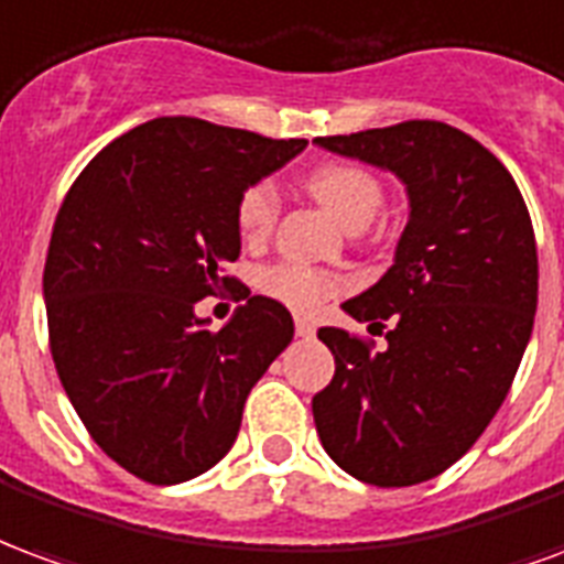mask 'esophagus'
<instances>
[{
	"label": "esophagus",
	"instance_id": "1",
	"mask_svg": "<svg viewBox=\"0 0 564 564\" xmlns=\"http://www.w3.org/2000/svg\"><path fill=\"white\" fill-rule=\"evenodd\" d=\"M294 327H297V336H303V339H312V336H315V330H318V327H315V322L303 318V315H297V318H294Z\"/></svg>",
	"mask_w": 564,
	"mask_h": 564
}]
</instances>
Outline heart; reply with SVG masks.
Listing matches in <instances>:
<instances>
[{
	"label": "heart",
	"mask_w": 564,
	"mask_h": 564,
	"mask_svg": "<svg viewBox=\"0 0 564 564\" xmlns=\"http://www.w3.org/2000/svg\"><path fill=\"white\" fill-rule=\"evenodd\" d=\"M306 192L322 204L345 231H364L384 204V188L378 176L355 162H324L306 176ZM279 216V195L273 183H254L240 195L237 228L246 242L270 237ZM261 288L270 297L282 300L291 310H318L324 300L336 294L339 282L322 270L306 264H276L261 276Z\"/></svg>",
	"instance_id": "obj_1"
}]
</instances>
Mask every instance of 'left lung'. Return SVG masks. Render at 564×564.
I'll return each mask as SVG.
<instances>
[{
    "label": "left lung",
    "mask_w": 564,
    "mask_h": 564,
    "mask_svg": "<svg viewBox=\"0 0 564 564\" xmlns=\"http://www.w3.org/2000/svg\"><path fill=\"white\" fill-rule=\"evenodd\" d=\"M312 143L390 171L409 197L393 264L343 303L357 322L390 318L388 345L372 351L322 327L336 376L312 397V414L324 451L351 478L412 487L454 466L511 390L538 310L532 219L505 164L445 122Z\"/></svg>",
    "instance_id": "left-lung-1"
}]
</instances>
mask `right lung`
Here are the masks:
<instances>
[{
    "label": "right lung",
    "mask_w": 564,
    "mask_h": 564,
    "mask_svg": "<svg viewBox=\"0 0 564 564\" xmlns=\"http://www.w3.org/2000/svg\"><path fill=\"white\" fill-rule=\"evenodd\" d=\"M306 150L195 117L150 119L68 188L44 264L51 351L96 445L150 484L219 463L242 405L294 339L291 312L249 297L209 330L197 300L231 285L240 195Z\"/></svg>",
    "instance_id": "obj_1"
}]
</instances>
